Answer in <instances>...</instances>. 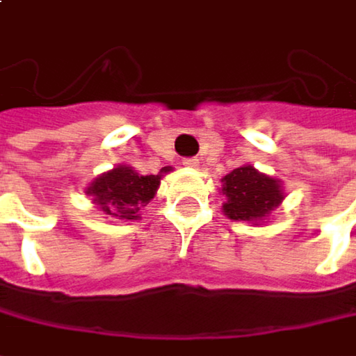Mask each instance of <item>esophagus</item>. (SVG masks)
I'll return each instance as SVG.
<instances>
[{"label": "esophagus", "mask_w": 356, "mask_h": 356, "mask_svg": "<svg viewBox=\"0 0 356 356\" xmlns=\"http://www.w3.org/2000/svg\"><path fill=\"white\" fill-rule=\"evenodd\" d=\"M182 164H184L186 168H198V166H200V160H198V158H186Z\"/></svg>", "instance_id": "obj_1"}]
</instances>
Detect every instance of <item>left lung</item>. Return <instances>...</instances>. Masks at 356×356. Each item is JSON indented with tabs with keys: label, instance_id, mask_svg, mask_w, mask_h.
<instances>
[{
	"label": "left lung",
	"instance_id": "1",
	"mask_svg": "<svg viewBox=\"0 0 356 356\" xmlns=\"http://www.w3.org/2000/svg\"><path fill=\"white\" fill-rule=\"evenodd\" d=\"M224 216L232 222L252 226L268 222L273 212L284 200V188L278 178L262 174L252 164H244L226 174L222 180Z\"/></svg>",
	"mask_w": 356,
	"mask_h": 356
}]
</instances>
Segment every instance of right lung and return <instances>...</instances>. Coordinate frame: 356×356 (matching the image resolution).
<instances>
[{"instance_id": "obj_1", "label": "right lung", "mask_w": 356, "mask_h": 356, "mask_svg": "<svg viewBox=\"0 0 356 356\" xmlns=\"http://www.w3.org/2000/svg\"><path fill=\"white\" fill-rule=\"evenodd\" d=\"M172 170V166H164L158 174L142 176L128 164H118L116 168L96 176L86 188V194L110 218L126 222L140 220L142 208L156 196L160 180Z\"/></svg>"}]
</instances>
